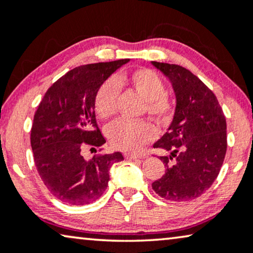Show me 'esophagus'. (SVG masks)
I'll return each mask as SVG.
<instances>
[{
  "label": "esophagus",
  "mask_w": 253,
  "mask_h": 253,
  "mask_svg": "<svg viewBox=\"0 0 253 253\" xmlns=\"http://www.w3.org/2000/svg\"><path fill=\"white\" fill-rule=\"evenodd\" d=\"M126 159H130V161H136V159H140L141 156L134 155V154H125Z\"/></svg>",
  "instance_id": "1"
}]
</instances>
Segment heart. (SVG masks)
<instances>
[{"instance_id":"obj_1","label":"heart","mask_w":253,"mask_h":253,"mask_svg":"<svg viewBox=\"0 0 253 253\" xmlns=\"http://www.w3.org/2000/svg\"><path fill=\"white\" fill-rule=\"evenodd\" d=\"M144 98V112L158 124L169 123L173 115V102L167 92L162 78L150 69H137L120 80ZM119 84L115 78H109L99 84L95 92L94 106L101 118H110L116 111ZM106 136L118 150L138 151L152 141L156 129L149 122L118 119L106 129Z\"/></svg>"}]
</instances>
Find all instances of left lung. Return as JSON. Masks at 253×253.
Masks as SVG:
<instances>
[{
    "label": "left lung",
    "instance_id": "8db88e82",
    "mask_svg": "<svg viewBox=\"0 0 253 253\" xmlns=\"http://www.w3.org/2000/svg\"><path fill=\"white\" fill-rule=\"evenodd\" d=\"M172 83L176 108L169 131L154 148L165 173L152 183L162 198L187 202L204 194L218 176L227 151L226 117L213 92L201 79L175 64L152 62Z\"/></svg>",
    "mask_w": 253,
    "mask_h": 253
}]
</instances>
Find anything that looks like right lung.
<instances>
[{
    "instance_id": "add662e5",
    "label": "right lung",
    "mask_w": 253,
    "mask_h": 253,
    "mask_svg": "<svg viewBox=\"0 0 253 253\" xmlns=\"http://www.w3.org/2000/svg\"><path fill=\"white\" fill-rule=\"evenodd\" d=\"M127 62L76 67L54 83L38 106L31 129L34 163L44 186L60 202L84 205L96 201L108 187L110 167L124 159L115 152L86 161L81 152L105 143L96 122L95 92Z\"/></svg>"
}]
</instances>
